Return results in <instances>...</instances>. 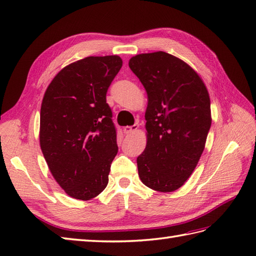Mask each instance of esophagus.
Wrapping results in <instances>:
<instances>
[{
	"instance_id": "1",
	"label": "esophagus",
	"mask_w": 256,
	"mask_h": 256,
	"mask_svg": "<svg viewBox=\"0 0 256 256\" xmlns=\"http://www.w3.org/2000/svg\"><path fill=\"white\" fill-rule=\"evenodd\" d=\"M138 128V125H132V126H125L123 128V131L125 134H131V133L136 131Z\"/></svg>"
}]
</instances>
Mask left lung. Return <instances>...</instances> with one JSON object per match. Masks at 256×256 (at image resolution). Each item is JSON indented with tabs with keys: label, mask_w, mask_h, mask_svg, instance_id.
Returning <instances> with one entry per match:
<instances>
[{
	"label": "left lung",
	"mask_w": 256,
	"mask_h": 256,
	"mask_svg": "<svg viewBox=\"0 0 256 256\" xmlns=\"http://www.w3.org/2000/svg\"><path fill=\"white\" fill-rule=\"evenodd\" d=\"M128 66L148 99V144L136 160L138 176L156 192H175L204 150L211 126L208 90L189 64L165 52L136 55Z\"/></svg>",
	"instance_id": "obj_1"
}]
</instances>
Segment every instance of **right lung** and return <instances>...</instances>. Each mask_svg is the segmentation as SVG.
<instances>
[{"mask_svg":"<svg viewBox=\"0 0 256 256\" xmlns=\"http://www.w3.org/2000/svg\"><path fill=\"white\" fill-rule=\"evenodd\" d=\"M121 67L118 56L84 58L62 69L44 94L40 148L54 178L74 199L94 198L108 182L118 144L106 92Z\"/></svg>","mask_w":256,"mask_h":256,"instance_id":"right-lung-1","label":"right lung"}]
</instances>
